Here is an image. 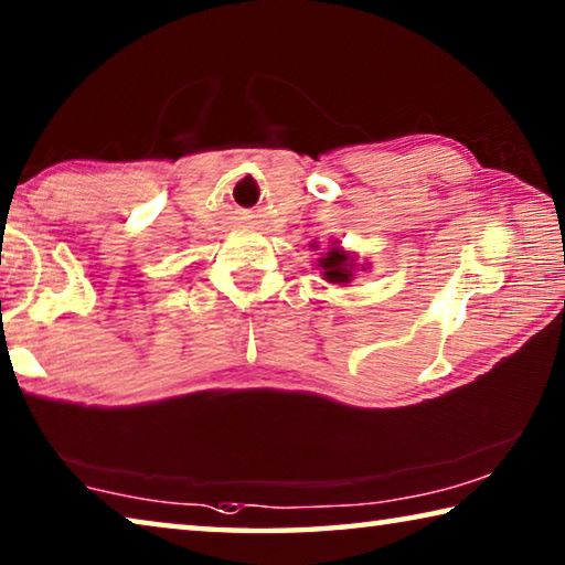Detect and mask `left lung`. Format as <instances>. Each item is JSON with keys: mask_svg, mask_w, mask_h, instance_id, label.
<instances>
[{"mask_svg": "<svg viewBox=\"0 0 565 565\" xmlns=\"http://www.w3.org/2000/svg\"><path fill=\"white\" fill-rule=\"evenodd\" d=\"M319 266L324 268V276L331 284H349L352 281V258H349L347 250L331 248L324 258H319Z\"/></svg>", "mask_w": 565, "mask_h": 565, "instance_id": "obj_1", "label": "left lung"}]
</instances>
